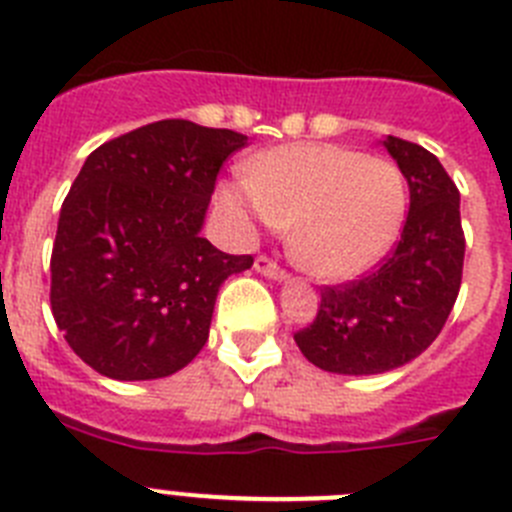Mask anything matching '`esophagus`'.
Here are the masks:
<instances>
[{
  "mask_svg": "<svg viewBox=\"0 0 512 512\" xmlns=\"http://www.w3.org/2000/svg\"><path fill=\"white\" fill-rule=\"evenodd\" d=\"M253 266H256V271L264 274L266 279H274V282H284V279H287V271H284L282 266H277V261H271L269 256H259Z\"/></svg>",
  "mask_w": 512,
  "mask_h": 512,
  "instance_id": "1",
  "label": "esophagus"
}]
</instances>
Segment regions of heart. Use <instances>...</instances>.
<instances>
[{
  "mask_svg": "<svg viewBox=\"0 0 512 512\" xmlns=\"http://www.w3.org/2000/svg\"><path fill=\"white\" fill-rule=\"evenodd\" d=\"M220 207L243 235L289 226L297 264L325 282L372 269L400 235L408 184L400 166L328 143H289L220 184Z\"/></svg>",
  "mask_w": 512,
  "mask_h": 512,
  "instance_id": "obj_1",
  "label": "heart"
}]
</instances>
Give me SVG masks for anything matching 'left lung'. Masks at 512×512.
I'll return each mask as SVG.
<instances>
[{
  "mask_svg": "<svg viewBox=\"0 0 512 512\" xmlns=\"http://www.w3.org/2000/svg\"><path fill=\"white\" fill-rule=\"evenodd\" d=\"M384 148L408 179V220L379 269L359 282L325 287L318 318L295 333L305 359L323 372L364 377L408 364L436 341L459 295V189L418 143L387 135Z\"/></svg>",
  "mask_w": 512,
  "mask_h": 512,
  "instance_id": "1",
  "label": "left lung"
}]
</instances>
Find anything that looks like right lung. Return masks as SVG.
<instances>
[{
  "mask_svg": "<svg viewBox=\"0 0 512 512\" xmlns=\"http://www.w3.org/2000/svg\"><path fill=\"white\" fill-rule=\"evenodd\" d=\"M246 140L158 120L89 153L58 217L51 310L94 372L161 379L202 351L220 284L253 264L202 238L217 171Z\"/></svg>",
  "mask_w": 512,
  "mask_h": 512,
  "instance_id": "obj_1",
  "label": "right lung"
}]
</instances>
